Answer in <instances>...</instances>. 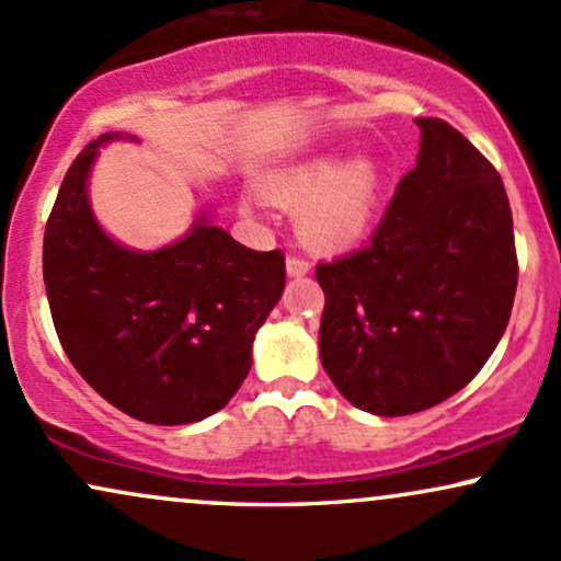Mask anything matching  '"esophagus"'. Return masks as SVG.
I'll use <instances>...</instances> for the list:
<instances>
[{"label": "esophagus", "mask_w": 561, "mask_h": 561, "mask_svg": "<svg viewBox=\"0 0 561 561\" xmlns=\"http://www.w3.org/2000/svg\"><path fill=\"white\" fill-rule=\"evenodd\" d=\"M308 272H311V261L302 259V255H298V253L287 255V274L289 276H306Z\"/></svg>", "instance_id": "34e87169"}]
</instances>
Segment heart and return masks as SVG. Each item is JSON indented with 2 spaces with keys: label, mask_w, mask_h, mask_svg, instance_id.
<instances>
[{
  "label": "heart",
  "mask_w": 561,
  "mask_h": 561,
  "mask_svg": "<svg viewBox=\"0 0 561 561\" xmlns=\"http://www.w3.org/2000/svg\"><path fill=\"white\" fill-rule=\"evenodd\" d=\"M382 173L371 160L345 163L324 156L302 163L266 186V195L285 208H302L300 237L317 250L347 248L375 218Z\"/></svg>",
  "instance_id": "b5f03b06"
}]
</instances>
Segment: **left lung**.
Here are the masks:
<instances>
[{
    "label": "left lung",
    "instance_id": "8db88e82",
    "mask_svg": "<svg viewBox=\"0 0 561 561\" xmlns=\"http://www.w3.org/2000/svg\"><path fill=\"white\" fill-rule=\"evenodd\" d=\"M420 160L364 248L319 263L321 364L343 396L403 416L459 392L512 317L517 248L499 171L465 134L416 118Z\"/></svg>",
    "mask_w": 561,
    "mask_h": 561
}]
</instances>
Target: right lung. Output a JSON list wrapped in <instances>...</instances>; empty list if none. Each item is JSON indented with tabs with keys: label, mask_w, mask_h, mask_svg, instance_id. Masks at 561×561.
Segmentation results:
<instances>
[{
	"label": "right lung",
	"mask_w": 561,
	"mask_h": 561,
	"mask_svg": "<svg viewBox=\"0 0 561 561\" xmlns=\"http://www.w3.org/2000/svg\"><path fill=\"white\" fill-rule=\"evenodd\" d=\"M89 141L44 229V287L62 351L124 414L186 424L216 414L248 377L259 327L285 289V253L250 250L199 218L156 253L115 244L87 199Z\"/></svg>",
	"instance_id": "add662e5"
}]
</instances>
